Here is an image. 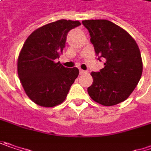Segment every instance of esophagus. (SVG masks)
<instances>
[{"instance_id":"esophagus-1","label":"esophagus","mask_w":151,"mask_h":151,"mask_svg":"<svg viewBox=\"0 0 151 151\" xmlns=\"http://www.w3.org/2000/svg\"><path fill=\"white\" fill-rule=\"evenodd\" d=\"M85 73H87V72H86V71L82 70V69H80V70H79V74H80V75H84V74H85Z\"/></svg>"}]
</instances>
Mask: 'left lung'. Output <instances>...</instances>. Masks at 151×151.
Returning <instances> with one entry per match:
<instances>
[{"instance_id":"8db88e82","label":"left lung","mask_w":151,"mask_h":151,"mask_svg":"<svg viewBox=\"0 0 151 151\" xmlns=\"http://www.w3.org/2000/svg\"><path fill=\"white\" fill-rule=\"evenodd\" d=\"M90 32L96 54L106 59L104 67L92 72L93 83L87 91L103 106L124 102L134 91L143 73V61L136 41L121 27L106 19L83 20Z\"/></svg>"}]
</instances>
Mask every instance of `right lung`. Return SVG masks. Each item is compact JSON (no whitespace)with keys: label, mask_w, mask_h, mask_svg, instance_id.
I'll use <instances>...</instances> for the list:
<instances>
[{"label":"right lung","mask_w":151,"mask_h":151,"mask_svg":"<svg viewBox=\"0 0 151 151\" xmlns=\"http://www.w3.org/2000/svg\"><path fill=\"white\" fill-rule=\"evenodd\" d=\"M80 24L60 19L35 30L24 42L18 58V75L36 104L51 108L65 101L79 72L77 67H63L56 59L66 46L68 32Z\"/></svg>","instance_id":"right-lung-1"}]
</instances>
